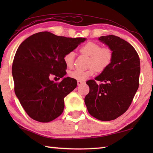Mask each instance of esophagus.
<instances>
[{
  "label": "esophagus",
  "mask_w": 153,
  "mask_h": 153,
  "mask_svg": "<svg viewBox=\"0 0 153 153\" xmlns=\"http://www.w3.org/2000/svg\"><path fill=\"white\" fill-rule=\"evenodd\" d=\"M85 82L84 81H77V86H81L82 84H84Z\"/></svg>",
  "instance_id": "obj_1"
}]
</instances>
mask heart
Masks as SVG:
<instances>
[{"instance_id":"heart-1","label":"heart","mask_w":153,"mask_h":153,"mask_svg":"<svg viewBox=\"0 0 153 153\" xmlns=\"http://www.w3.org/2000/svg\"><path fill=\"white\" fill-rule=\"evenodd\" d=\"M80 51L82 53L90 56L89 63L90 68L87 71L76 69L69 72V77L78 81H84L93 76L95 74L96 69L99 72L106 70L113 61V51L108 48H102L101 45L97 42H87L82 46ZM74 56L75 53L73 51L69 52L64 56V63L67 67L73 66Z\"/></svg>"}]
</instances>
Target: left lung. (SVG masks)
I'll list each match as a JSON object with an SVG mask.
<instances>
[{
  "instance_id": "8db88e82",
  "label": "left lung",
  "mask_w": 153,
  "mask_h": 153,
  "mask_svg": "<svg viewBox=\"0 0 153 153\" xmlns=\"http://www.w3.org/2000/svg\"><path fill=\"white\" fill-rule=\"evenodd\" d=\"M113 53L110 66L86 84L90 92L84 98L88 113L100 121L115 120L128 109L139 86L140 58L132 46L113 35L100 36Z\"/></svg>"
}]
</instances>
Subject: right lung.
I'll list each match as a JSON object with an SVG mask.
<instances>
[{
  "label": "right lung",
  "instance_id": "add662e5",
  "mask_svg": "<svg viewBox=\"0 0 153 153\" xmlns=\"http://www.w3.org/2000/svg\"><path fill=\"white\" fill-rule=\"evenodd\" d=\"M85 40L42 32L28 37L18 47L12 65L15 93L33 120L49 122L63 113L64 98L77 86L76 79L65 77L63 57ZM52 76L62 80L55 82L50 79Z\"/></svg>",
  "mask_w": 153,
  "mask_h": 153
}]
</instances>
